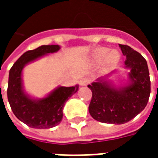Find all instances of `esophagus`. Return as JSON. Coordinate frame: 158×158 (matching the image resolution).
Here are the masks:
<instances>
[{"mask_svg":"<svg viewBox=\"0 0 158 158\" xmlns=\"http://www.w3.org/2000/svg\"><path fill=\"white\" fill-rule=\"evenodd\" d=\"M89 83V80L87 79V78H84V79H82L81 80H80V85H81L82 86L87 85Z\"/></svg>","mask_w":158,"mask_h":158,"instance_id":"34e87169","label":"esophagus"}]
</instances>
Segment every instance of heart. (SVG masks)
<instances>
[{
    "label": "heart",
    "mask_w": 158,
    "mask_h": 158,
    "mask_svg": "<svg viewBox=\"0 0 158 158\" xmlns=\"http://www.w3.org/2000/svg\"><path fill=\"white\" fill-rule=\"evenodd\" d=\"M120 60V53L116 50H110L106 47H98L95 49L91 55V62L98 64L103 61L106 69H112Z\"/></svg>",
    "instance_id": "b5f03b06"
}]
</instances>
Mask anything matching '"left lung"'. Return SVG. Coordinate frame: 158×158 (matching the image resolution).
I'll return each instance as SVG.
<instances>
[{"label":"left lung","mask_w":158,"mask_h":158,"mask_svg":"<svg viewBox=\"0 0 158 158\" xmlns=\"http://www.w3.org/2000/svg\"><path fill=\"white\" fill-rule=\"evenodd\" d=\"M130 69L129 84L115 88L104 78L89 85L92 97L89 114L101 123L123 124L137 116L146 107L151 93L149 70L146 59L129 45H119Z\"/></svg>","instance_id":"left-lung-1"}]
</instances>
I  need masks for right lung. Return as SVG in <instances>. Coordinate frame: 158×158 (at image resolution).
<instances>
[{
    "label": "right lung",
    "instance_id": "obj_1",
    "mask_svg": "<svg viewBox=\"0 0 158 158\" xmlns=\"http://www.w3.org/2000/svg\"><path fill=\"white\" fill-rule=\"evenodd\" d=\"M58 45H41L28 51L19 57L9 72L7 98L12 111L18 118L34 129H50L59 124L62 119L64 104L75 94L79 85L60 86L42 99H33L23 89L22 71L23 67L48 53L58 51Z\"/></svg>",
    "mask_w": 158,
    "mask_h": 158
}]
</instances>
